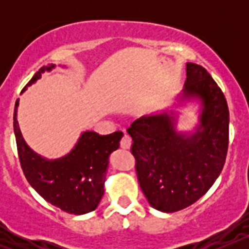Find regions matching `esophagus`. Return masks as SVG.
I'll use <instances>...</instances> for the list:
<instances>
[{
    "label": "esophagus",
    "instance_id": "esophagus-1",
    "mask_svg": "<svg viewBox=\"0 0 249 249\" xmlns=\"http://www.w3.org/2000/svg\"><path fill=\"white\" fill-rule=\"evenodd\" d=\"M129 147H131V138L124 135L122 137V140H121V148L128 149Z\"/></svg>",
    "mask_w": 249,
    "mask_h": 249
}]
</instances>
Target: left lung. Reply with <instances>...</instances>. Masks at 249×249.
<instances>
[{
	"label": "left lung",
	"mask_w": 249,
	"mask_h": 249,
	"mask_svg": "<svg viewBox=\"0 0 249 249\" xmlns=\"http://www.w3.org/2000/svg\"><path fill=\"white\" fill-rule=\"evenodd\" d=\"M181 100L202 106L192 133L176 131L175 112L138 118L127 129L141 190L160 212L181 211L198 201L218 178L228 151L230 111L223 92L206 68L187 63Z\"/></svg>",
	"instance_id": "1"
}]
</instances>
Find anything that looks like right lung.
I'll return each mask as SVG.
<instances>
[{
  "instance_id": "add662e5",
  "label": "right lung",
  "mask_w": 249,
  "mask_h": 249,
  "mask_svg": "<svg viewBox=\"0 0 249 249\" xmlns=\"http://www.w3.org/2000/svg\"><path fill=\"white\" fill-rule=\"evenodd\" d=\"M53 67L54 65H51L39 68L27 86ZM17 107L18 100L13 113V129L19 163L28 183L43 199L63 212L85 214L96 210L105 193L109 155L120 147L122 132L100 136L93 131H86L70 153L56 160H47L32 151L22 137L17 122Z\"/></svg>"
}]
</instances>
